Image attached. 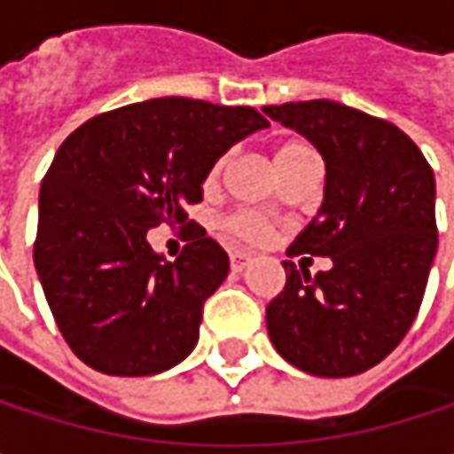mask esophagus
I'll return each mask as SVG.
<instances>
[{
  "label": "esophagus",
  "instance_id": "1",
  "mask_svg": "<svg viewBox=\"0 0 454 454\" xmlns=\"http://www.w3.org/2000/svg\"><path fill=\"white\" fill-rule=\"evenodd\" d=\"M252 262V257L247 252H231V268L233 270H244Z\"/></svg>",
  "mask_w": 454,
  "mask_h": 454
}]
</instances>
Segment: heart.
<instances>
[{"label":"heart","instance_id":"b5f03b06","mask_svg":"<svg viewBox=\"0 0 454 454\" xmlns=\"http://www.w3.org/2000/svg\"><path fill=\"white\" fill-rule=\"evenodd\" d=\"M300 149H305V144H297V141H292V144H284L278 152H276V162H281V160H286L289 154H294V152H300ZM223 165H226V157H218L213 165H210V170H207V186H213L218 178H221V173H223ZM221 231L231 236V239H239V241H249V244H260V241H265L268 236H270V223L262 218V215H257V213H252V210H233V213H228L221 218Z\"/></svg>","mask_w":454,"mask_h":454}]
</instances>
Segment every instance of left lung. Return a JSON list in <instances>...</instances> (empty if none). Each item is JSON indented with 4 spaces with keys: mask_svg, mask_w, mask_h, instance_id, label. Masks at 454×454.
Returning a JSON list of instances; mask_svg holds the SVG:
<instances>
[{
    "mask_svg": "<svg viewBox=\"0 0 454 454\" xmlns=\"http://www.w3.org/2000/svg\"><path fill=\"white\" fill-rule=\"evenodd\" d=\"M325 160L317 218L289 247L331 257L310 276L284 262L286 286L265 308L273 347L294 368L344 379L379 365L420 310L439 231L434 170L395 123L310 99L262 107Z\"/></svg>",
    "mask_w": 454,
    "mask_h": 454,
    "instance_id": "1",
    "label": "left lung"
}]
</instances>
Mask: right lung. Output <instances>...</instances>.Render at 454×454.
<instances>
[{
	"instance_id": "add662e5",
	"label": "right lung",
	"mask_w": 454,
	"mask_h": 454,
	"mask_svg": "<svg viewBox=\"0 0 454 454\" xmlns=\"http://www.w3.org/2000/svg\"><path fill=\"white\" fill-rule=\"evenodd\" d=\"M268 121L254 107L162 97L94 115L57 149L39 194L34 262L67 347L107 376H152L200 339L226 249L200 231L176 262L146 241L192 226L210 165Z\"/></svg>"
}]
</instances>
